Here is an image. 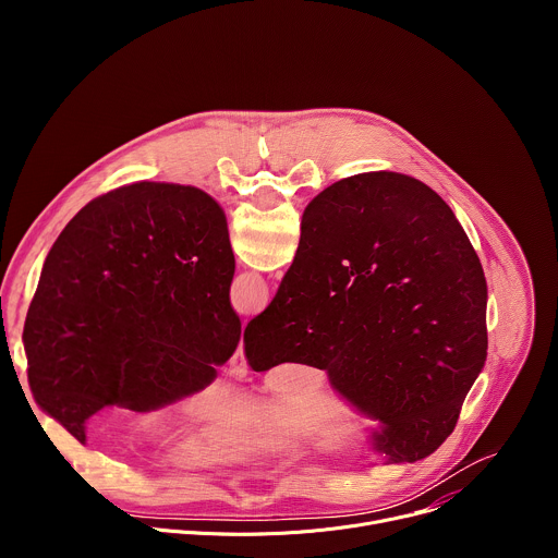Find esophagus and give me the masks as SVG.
<instances>
[{"label":"esophagus","instance_id":"34e87169","mask_svg":"<svg viewBox=\"0 0 558 558\" xmlns=\"http://www.w3.org/2000/svg\"><path fill=\"white\" fill-rule=\"evenodd\" d=\"M229 371H231L233 375H238V377L247 375V360H245V351H243V340H241V344H238L235 353H233L231 360H229Z\"/></svg>","mask_w":558,"mask_h":558}]
</instances>
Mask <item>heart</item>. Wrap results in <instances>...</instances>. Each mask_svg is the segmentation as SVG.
Here are the masks:
<instances>
[{
    "label": "heart",
    "instance_id": "b5f03b06",
    "mask_svg": "<svg viewBox=\"0 0 558 558\" xmlns=\"http://www.w3.org/2000/svg\"><path fill=\"white\" fill-rule=\"evenodd\" d=\"M177 454L183 463H207L216 454V450L203 439H187L177 448Z\"/></svg>",
    "mask_w": 558,
    "mask_h": 558
}]
</instances>
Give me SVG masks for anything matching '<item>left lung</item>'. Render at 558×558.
Instances as JSON below:
<instances>
[{
    "mask_svg": "<svg viewBox=\"0 0 558 558\" xmlns=\"http://www.w3.org/2000/svg\"><path fill=\"white\" fill-rule=\"evenodd\" d=\"M233 269L225 214L196 187L143 181L88 203L28 306L37 407L84 444L104 407L147 413L209 386L241 342Z\"/></svg>",
    "mask_w": 558,
    "mask_h": 558,
    "instance_id": "left-lung-1",
    "label": "left lung"
}]
</instances>
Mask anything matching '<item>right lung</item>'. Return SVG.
Returning <instances> with one entry per match:
<instances>
[{"mask_svg": "<svg viewBox=\"0 0 558 558\" xmlns=\"http://www.w3.org/2000/svg\"><path fill=\"white\" fill-rule=\"evenodd\" d=\"M488 284L452 209L397 172L317 194L271 304L245 329L254 371L282 362L329 373L388 463L433 454L454 430L488 355Z\"/></svg>", "mask_w": 558, "mask_h": 558, "instance_id": "1", "label": "right lung"}]
</instances>
